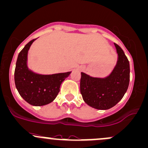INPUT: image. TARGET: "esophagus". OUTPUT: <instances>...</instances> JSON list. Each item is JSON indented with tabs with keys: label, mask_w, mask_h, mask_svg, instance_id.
<instances>
[{
	"label": "esophagus",
	"mask_w": 148,
	"mask_h": 148,
	"mask_svg": "<svg viewBox=\"0 0 148 148\" xmlns=\"http://www.w3.org/2000/svg\"><path fill=\"white\" fill-rule=\"evenodd\" d=\"M84 68H81V69H80V70H81V71H83V70H84Z\"/></svg>",
	"instance_id": "34e87169"
}]
</instances>
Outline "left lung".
Instances as JSON below:
<instances>
[{
	"mask_svg": "<svg viewBox=\"0 0 148 148\" xmlns=\"http://www.w3.org/2000/svg\"><path fill=\"white\" fill-rule=\"evenodd\" d=\"M117 61L106 77H92L82 72L80 91L83 100L92 108L106 110L113 108L124 97L129 87L130 65L124 51L114 43Z\"/></svg>",
	"mask_w": 148,
	"mask_h": 148,
	"instance_id": "obj_1",
	"label": "left lung"
}]
</instances>
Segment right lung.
<instances>
[{
  "label": "right lung",
  "instance_id": "add662e5",
  "mask_svg": "<svg viewBox=\"0 0 148 148\" xmlns=\"http://www.w3.org/2000/svg\"><path fill=\"white\" fill-rule=\"evenodd\" d=\"M36 39L31 40L17 57L14 83L20 96L33 106H43L53 101L60 92L62 83L71 71L54 74H40L28 66V52Z\"/></svg>",
  "mask_w": 148,
  "mask_h": 148
}]
</instances>
